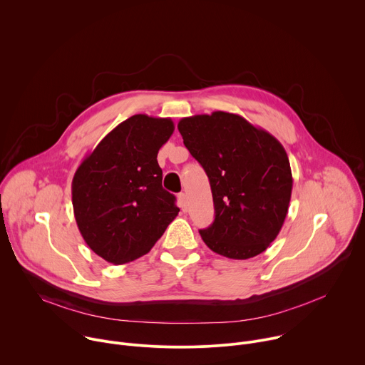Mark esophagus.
I'll use <instances>...</instances> for the list:
<instances>
[{"mask_svg": "<svg viewBox=\"0 0 365 365\" xmlns=\"http://www.w3.org/2000/svg\"><path fill=\"white\" fill-rule=\"evenodd\" d=\"M178 204L182 211H187V195L184 192L178 194Z\"/></svg>", "mask_w": 365, "mask_h": 365, "instance_id": "34e87169", "label": "esophagus"}]
</instances>
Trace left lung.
Listing matches in <instances>:
<instances>
[{"label": "left lung", "instance_id": "8db88e82", "mask_svg": "<svg viewBox=\"0 0 365 365\" xmlns=\"http://www.w3.org/2000/svg\"><path fill=\"white\" fill-rule=\"evenodd\" d=\"M178 131L211 185L215 218L200 230L202 241L232 259L265 251L277 238L291 200V167L281 143L224 111L182 118Z\"/></svg>", "mask_w": 365, "mask_h": 365}]
</instances>
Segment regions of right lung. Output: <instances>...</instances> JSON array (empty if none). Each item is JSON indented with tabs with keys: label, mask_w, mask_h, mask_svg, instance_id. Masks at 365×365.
<instances>
[{
	"label": "right lung",
	"mask_w": 365,
	"mask_h": 365,
	"mask_svg": "<svg viewBox=\"0 0 365 365\" xmlns=\"http://www.w3.org/2000/svg\"><path fill=\"white\" fill-rule=\"evenodd\" d=\"M173 133L171 118L133 115L77 168L71 187L76 221L87 245L106 261L143 257L178 215L157 161Z\"/></svg>",
	"instance_id": "obj_1"
}]
</instances>
